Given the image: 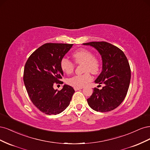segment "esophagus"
<instances>
[{
	"label": "esophagus",
	"instance_id": "esophagus-1",
	"mask_svg": "<svg viewBox=\"0 0 150 150\" xmlns=\"http://www.w3.org/2000/svg\"><path fill=\"white\" fill-rule=\"evenodd\" d=\"M81 89H83V87H81V88H79V87H74V89L75 91H78V90Z\"/></svg>",
	"mask_w": 150,
	"mask_h": 150
}]
</instances>
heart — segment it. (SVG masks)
<instances>
[{
    "label": "heart",
    "mask_w": 150,
    "mask_h": 150,
    "mask_svg": "<svg viewBox=\"0 0 150 150\" xmlns=\"http://www.w3.org/2000/svg\"><path fill=\"white\" fill-rule=\"evenodd\" d=\"M75 64H83V70L85 73L82 75L74 76L67 79V83L73 87H83L92 80V76L89 72L93 74H98L100 69V61L98 58L94 57L93 53L89 50L81 48L76 50L72 54ZM62 71L67 74L74 71L75 64L66 57H63L60 62Z\"/></svg>",
    "instance_id": "1"
}]
</instances>
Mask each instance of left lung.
Listing matches in <instances>:
<instances>
[{
	"label": "left lung",
	"mask_w": 150,
	"mask_h": 150,
	"mask_svg": "<svg viewBox=\"0 0 150 150\" xmlns=\"http://www.w3.org/2000/svg\"><path fill=\"white\" fill-rule=\"evenodd\" d=\"M84 45L94 47L101 54L103 70L95 80L104 84L101 89H93L87 101L94 111L108 112L119 106L125 99L129 88L131 69L128 59L120 49L106 42H91Z\"/></svg>",
	"instance_id": "left-lung-1"
}]
</instances>
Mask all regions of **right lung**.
Returning a JSON list of instances; mask_svg holds the SVG:
<instances>
[{"mask_svg":"<svg viewBox=\"0 0 150 150\" xmlns=\"http://www.w3.org/2000/svg\"><path fill=\"white\" fill-rule=\"evenodd\" d=\"M72 45L45 44L31 54L25 64L23 79L27 92L34 105L46 115L62 112L75 92L67 84L61 91L54 89L55 84L63 83L60 62Z\"/></svg>","mask_w":150,"mask_h":150,"instance_id":"1","label":"right lung"}]
</instances>
